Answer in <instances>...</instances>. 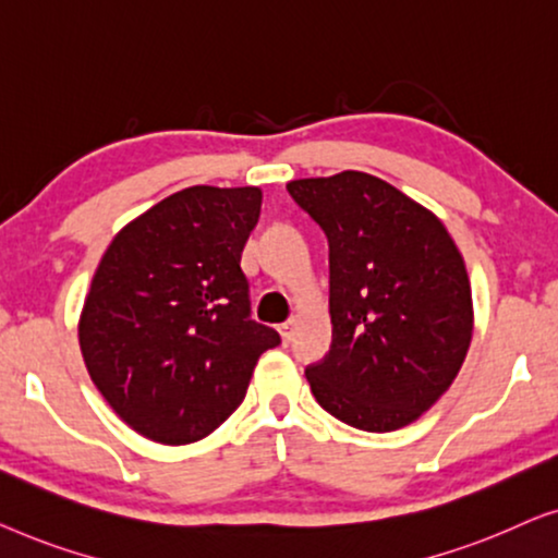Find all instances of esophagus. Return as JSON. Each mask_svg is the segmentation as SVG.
I'll return each instance as SVG.
<instances>
[{"mask_svg":"<svg viewBox=\"0 0 558 558\" xmlns=\"http://www.w3.org/2000/svg\"><path fill=\"white\" fill-rule=\"evenodd\" d=\"M293 331H295V320H286V324L278 326V333H280L282 343L290 341V336H293Z\"/></svg>","mask_w":558,"mask_h":558,"instance_id":"1","label":"esophagus"}]
</instances>
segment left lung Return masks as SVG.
I'll return each instance as SVG.
<instances>
[{
    "label": "left lung",
    "instance_id": "1",
    "mask_svg": "<svg viewBox=\"0 0 558 558\" xmlns=\"http://www.w3.org/2000/svg\"><path fill=\"white\" fill-rule=\"evenodd\" d=\"M331 247V354L313 397L364 433H395L450 389L473 341V290L433 209L366 171L288 182Z\"/></svg>",
    "mask_w": 558,
    "mask_h": 558
}]
</instances>
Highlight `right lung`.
<instances>
[{
	"label": "right lung",
	"mask_w": 558,
	"mask_h": 558,
	"mask_svg": "<svg viewBox=\"0 0 558 558\" xmlns=\"http://www.w3.org/2000/svg\"><path fill=\"white\" fill-rule=\"evenodd\" d=\"M260 186H186L131 219L90 280L77 341L93 384L138 435L204 439L238 410L280 343L250 320L242 250Z\"/></svg>",
	"instance_id": "right-lung-1"
}]
</instances>
